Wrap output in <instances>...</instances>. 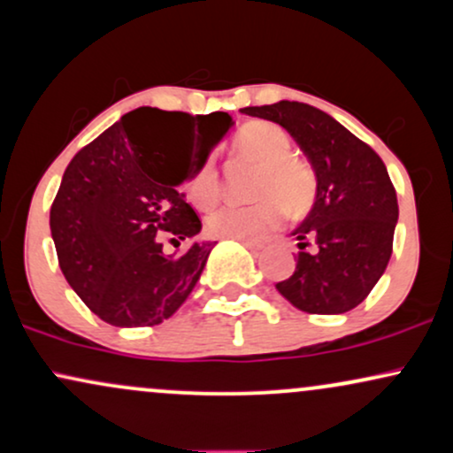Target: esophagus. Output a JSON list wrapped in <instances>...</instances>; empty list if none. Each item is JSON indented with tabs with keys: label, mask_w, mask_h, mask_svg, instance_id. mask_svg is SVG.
Returning a JSON list of instances; mask_svg holds the SVG:
<instances>
[{
	"label": "esophagus",
	"mask_w": 453,
	"mask_h": 453,
	"mask_svg": "<svg viewBox=\"0 0 453 453\" xmlns=\"http://www.w3.org/2000/svg\"><path fill=\"white\" fill-rule=\"evenodd\" d=\"M238 242H241V244H244V247H247V249H251V251H253V253H256V251H259V249H262V247H264V244H262V242H256V241H242V238H238Z\"/></svg>",
	"instance_id": "esophagus-1"
}]
</instances>
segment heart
Segmentation results:
<instances>
[{
  "instance_id": "1",
  "label": "heart",
  "mask_w": 453,
  "mask_h": 453,
  "mask_svg": "<svg viewBox=\"0 0 453 453\" xmlns=\"http://www.w3.org/2000/svg\"><path fill=\"white\" fill-rule=\"evenodd\" d=\"M236 157L262 165L249 206H221L206 217V230L219 238L256 241L283 221V206L289 212H304L313 204L317 180L313 170L294 159V142L277 123H247L234 140ZM221 196L215 159H206L187 183V197L197 209H211Z\"/></svg>"
}]
</instances>
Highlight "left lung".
Masks as SVG:
<instances>
[{"instance_id": "8db88e82", "label": "left lung", "mask_w": 453, "mask_h": 453, "mask_svg": "<svg viewBox=\"0 0 453 453\" xmlns=\"http://www.w3.org/2000/svg\"><path fill=\"white\" fill-rule=\"evenodd\" d=\"M249 117L279 123L315 173V202L292 232L296 270L277 283L296 309L339 315L356 309L386 273L398 221L396 189L381 157L336 119L303 102L280 100L242 108ZM313 252H304L308 241Z\"/></svg>"}]
</instances>
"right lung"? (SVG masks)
I'll return each mask as SVG.
<instances>
[{
  "label": "right lung",
  "mask_w": 453,
  "mask_h": 453,
  "mask_svg": "<svg viewBox=\"0 0 453 453\" xmlns=\"http://www.w3.org/2000/svg\"><path fill=\"white\" fill-rule=\"evenodd\" d=\"M209 117L219 123V142L232 117ZM197 119L142 106L65 168L50 206V236L70 288L106 324L157 326L173 317L215 247L197 238L200 217L179 191L206 161L191 164Z\"/></svg>",
  "instance_id": "add662e5"
}]
</instances>
